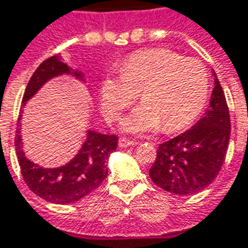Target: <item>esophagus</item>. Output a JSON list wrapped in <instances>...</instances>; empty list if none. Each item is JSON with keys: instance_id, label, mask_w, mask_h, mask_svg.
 <instances>
[{"instance_id": "esophagus-1", "label": "esophagus", "mask_w": 248, "mask_h": 248, "mask_svg": "<svg viewBox=\"0 0 248 248\" xmlns=\"http://www.w3.org/2000/svg\"><path fill=\"white\" fill-rule=\"evenodd\" d=\"M138 141H133V140H129V139H119V145H120V147H132V145H138Z\"/></svg>"}]
</instances>
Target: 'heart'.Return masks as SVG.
Listing matches in <instances>:
<instances>
[{"label": "heart", "mask_w": 248, "mask_h": 248, "mask_svg": "<svg viewBox=\"0 0 248 248\" xmlns=\"http://www.w3.org/2000/svg\"><path fill=\"white\" fill-rule=\"evenodd\" d=\"M141 107L121 121L127 133L152 132L161 127L177 132L194 123L208 99V75L195 60L168 49H144L120 66V76L107 75L100 82V104L108 120H116L136 94Z\"/></svg>", "instance_id": "heart-1"}]
</instances>
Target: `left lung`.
I'll return each instance as SVG.
<instances>
[{
	"instance_id": "8db88e82",
	"label": "left lung",
	"mask_w": 248,
	"mask_h": 248,
	"mask_svg": "<svg viewBox=\"0 0 248 248\" xmlns=\"http://www.w3.org/2000/svg\"><path fill=\"white\" fill-rule=\"evenodd\" d=\"M210 107L188 131L159 145L149 170L152 182L171 194L192 195L207 188L222 168L230 143L231 123L224 93L212 71Z\"/></svg>"
}]
</instances>
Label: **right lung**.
<instances>
[{
	"instance_id": "1",
	"label": "right lung",
	"mask_w": 248,
	"mask_h": 248,
	"mask_svg": "<svg viewBox=\"0 0 248 248\" xmlns=\"http://www.w3.org/2000/svg\"><path fill=\"white\" fill-rule=\"evenodd\" d=\"M60 76L76 78L88 88L89 94H92L91 87L87 84L85 73L80 69H73L68 62H65L61 54H56L45 60L31 77L22 97V108L46 82ZM22 108L15 139L16 154L25 183L37 196L56 204H69L91 194L104 182L108 175V159L117 148V136L87 129V138L73 159L64 166L45 168L28 159L22 149L20 129L24 112Z\"/></svg>"
}]
</instances>
